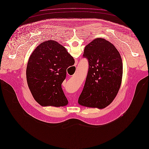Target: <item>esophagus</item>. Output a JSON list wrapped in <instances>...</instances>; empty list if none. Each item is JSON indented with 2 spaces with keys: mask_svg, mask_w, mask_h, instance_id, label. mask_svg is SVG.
<instances>
[{
  "mask_svg": "<svg viewBox=\"0 0 149 149\" xmlns=\"http://www.w3.org/2000/svg\"><path fill=\"white\" fill-rule=\"evenodd\" d=\"M77 61H76V63H75V65H77Z\"/></svg>",
  "mask_w": 149,
  "mask_h": 149,
  "instance_id": "34e87169",
  "label": "esophagus"
}]
</instances>
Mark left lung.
Masks as SVG:
<instances>
[{
  "label": "left lung",
  "mask_w": 149,
  "mask_h": 149,
  "mask_svg": "<svg viewBox=\"0 0 149 149\" xmlns=\"http://www.w3.org/2000/svg\"><path fill=\"white\" fill-rule=\"evenodd\" d=\"M83 56L87 59L89 67L78 104L88 108H105L114 100L120 87L121 56L113 44L103 38H96L87 45Z\"/></svg>",
  "instance_id": "8db88e82"
}]
</instances>
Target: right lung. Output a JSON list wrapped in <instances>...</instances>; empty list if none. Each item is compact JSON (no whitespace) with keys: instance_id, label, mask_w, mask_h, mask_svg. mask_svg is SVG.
<instances>
[{"instance_id":"1","label":"right lung","mask_w":149,"mask_h":149,"mask_svg":"<svg viewBox=\"0 0 149 149\" xmlns=\"http://www.w3.org/2000/svg\"><path fill=\"white\" fill-rule=\"evenodd\" d=\"M74 64L66 49L54 40L44 41L34 50L27 63L26 78L33 98L40 105L60 107L68 104L62 84L67 68Z\"/></svg>"}]
</instances>
